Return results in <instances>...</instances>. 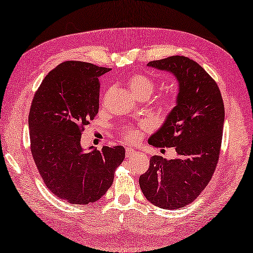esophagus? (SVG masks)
Returning a JSON list of instances; mask_svg holds the SVG:
<instances>
[{
    "label": "esophagus",
    "instance_id": "obj_1",
    "mask_svg": "<svg viewBox=\"0 0 253 253\" xmlns=\"http://www.w3.org/2000/svg\"><path fill=\"white\" fill-rule=\"evenodd\" d=\"M137 152L135 151V150L133 149H129V148H127L126 149V157L127 158H130V157H133V155H135Z\"/></svg>",
    "mask_w": 253,
    "mask_h": 253
}]
</instances>
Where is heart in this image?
<instances>
[{
  "instance_id": "obj_1",
  "label": "heart",
  "mask_w": 253,
  "mask_h": 253,
  "mask_svg": "<svg viewBox=\"0 0 253 253\" xmlns=\"http://www.w3.org/2000/svg\"><path fill=\"white\" fill-rule=\"evenodd\" d=\"M128 88L136 98L139 96H147L149 98L155 89V82L143 74H132L127 80ZM174 103V100L169 95H163L158 99L157 104L161 111H169ZM124 138L129 142H137L141 137V133L136 128L126 127L123 129Z\"/></svg>"
}]
</instances>
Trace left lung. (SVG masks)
I'll return each mask as SVG.
<instances>
[{"mask_svg": "<svg viewBox=\"0 0 253 253\" xmlns=\"http://www.w3.org/2000/svg\"><path fill=\"white\" fill-rule=\"evenodd\" d=\"M148 66L173 74L178 82L176 106L148 140L157 148L175 147L177 158L153 155L139 185L154 206L184 208L204 190L216 169L225 118L221 91L197 62L186 56L152 61Z\"/></svg>", "mask_w": 253, "mask_h": 253, "instance_id": "1", "label": "left lung"}]
</instances>
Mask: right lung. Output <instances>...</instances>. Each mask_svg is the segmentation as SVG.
Instances as JSON below:
<instances>
[{
  "instance_id": "right-lung-1",
  "label": "right lung",
  "mask_w": 253,
  "mask_h": 253,
  "mask_svg": "<svg viewBox=\"0 0 253 253\" xmlns=\"http://www.w3.org/2000/svg\"><path fill=\"white\" fill-rule=\"evenodd\" d=\"M107 72L91 63L64 62L46 75L32 99V158L47 189L73 204L103 197L125 159L122 146L85 152L80 144L84 126L99 112V77Z\"/></svg>"
}]
</instances>
